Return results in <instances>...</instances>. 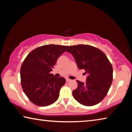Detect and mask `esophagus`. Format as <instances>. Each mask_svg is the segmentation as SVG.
I'll return each mask as SVG.
<instances>
[{"label":"esophagus","mask_w":132,"mask_h":132,"mask_svg":"<svg viewBox=\"0 0 132 132\" xmlns=\"http://www.w3.org/2000/svg\"><path fill=\"white\" fill-rule=\"evenodd\" d=\"M66 82H70L71 81V80H70V79H69V78H66Z\"/></svg>","instance_id":"34e87169"}]
</instances>
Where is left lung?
I'll return each instance as SVG.
<instances>
[{
    "label": "left lung",
    "mask_w": 132,
    "mask_h": 132,
    "mask_svg": "<svg viewBox=\"0 0 132 132\" xmlns=\"http://www.w3.org/2000/svg\"><path fill=\"white\" fill-rule=\"evenodd\" d=\"M67 52L73 55L79 69L87 75L86 82L77 80V88L73 96L80 104L93 106L105 97L113 79V68L105 54L88 45L70 46Z\"/></svg>",
    "instance_id": "left-lung-1"
}]
</instances>
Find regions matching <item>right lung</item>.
<instances>
[{
	"label": "right lung",
	"instance_id": "1",
	"mask_svg": "<svg viewBox=\"0 0 132 132\" xmlns=\"http://www.w3.org/2000/svg\"><path fill=\"white\" fill-rule=\"evenodd\" d=\"M68 46L46 45L32 50L27 56L20 69L21 84L31 102L39 106L50 105L56 101L64 77H56L51 71L59 57Z\"/></svg>",
	"mask_w": 132,
	"mask_h": 132
}]
</instances>
